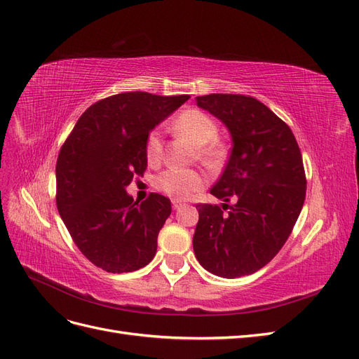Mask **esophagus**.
I'll return each instance as SVG.
<instances>
[{
    "instance_id": "obj_1",
    "label": "esophagus",
    "mask_w": 359,
    "mask_h": 359,
    "mask_svg": "<svg viewBox=\"0 0 359 359\" xmlns=\"http://www.w3.org/2000/svg\"><path fill=\"white\" fill-rule=\"evenodd\" d=\"M182 206V202H180V201H172V208L173 210H180Z\"/></svg>"
}]
</instances>
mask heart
<instances>
[{"mask_svg": "<svg viewBox=\"0 0 359 359\" xmlns=\"http://www.w3.org/2000/svg\"><path fill=\"white\" fill-rule=\"evenodd\" d=\"M177 132L199 147V157L208 166H217L226 157V145L217 140L219 127L214 119L199 109H187L173 123ZM145 156L149 165H157L161 158V133L153 130L147 137ZM206 184V177L196 169H168L156 180V187L177 201H186Z\"/></svg>", "mask_w": 359, "mask_h": 359, "instance_id": "b5f03b06", "label": "heart"}]
</instances>
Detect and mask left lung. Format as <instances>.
Returning <instances> with one entry per match:
<instances>
[{
  "mask_svg": "<svg viewBox=\"0 0 359 359\" xmlns=\"http://www.w3.org/2000/svg\"><path fill=\"white\" fill-rule=\"evenodd\" d=\"M196 102L232 135L211 194L233 203L196 205L194 255L215 276L244 277L271 262L292 233L307 190L302 156L290 127L255 97L208 94Z\"/></svg>",
  "mask_w": 359,
  "mask_h": 359,
  "instance_id": "left-lung-1",
  "label": "left lung"
}]
</instances>
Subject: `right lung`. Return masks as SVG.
I'll list each match as a JSON object with an SVG mask.
<instances>
[{"instance_id": "add662e5", "label": "right lung", "mask_w": 359, "mask_h": 359, "mask_svg": "<svg viewBox=\"0 0 359 359\" xmlns=\"http://www.w3.org/2000/svg\"><path fill=\"white\" fill-rule=\"evenodd\" d=\"M190 95L121 93L91 104L57 160V208L82 255L107 273L148 265L170 215V201L151 193L135 202L126 187L147 169L151 130Z\"/></svg>"}]
</instances>
